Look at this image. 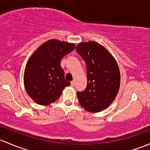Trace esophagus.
I'll use <instances>...</instances> for the list:
<instances>
[{"label": "esophagus", "instance_id": "esophagus-1", "mask_svg": "<svg viewBox=\"0 0 150 150\" xmlns=\"http://www.w3.org/2000/svg\"><path fill=\"white\" fill-rule=\"evenodd\" d=\"M71 86H75V80H72V82H71Z\"/></svg>", "mask_w": 150, "mask_h": 150}]
</instances>
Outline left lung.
<instances>
[{"mask_svg": "<svg viewBox=\"0 0 150 150\" xmlns=\"http://www.w3.org/2000/svg\"><path fill=\"white\" fill-rule=\"evenodd\" d=\"M75 50L87 69V87L77 93L80 105L88 112H100L112 103L119 92V65L112 54L98 42L80 43Z\"/></svg>", "mask_w": 150, "mask_h": 150, "instance_id": "1", "label": "left lung"}]
</instances>
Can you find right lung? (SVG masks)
<instances>
[{"mask_svg":"<svg viewBox=\"0 0 150 150\" xmlns=\"http://www.w3.org/2000/svg\"><path fill=\"white\" fill-rule=\"evenodd\" d=\"M73 43L50 39L31 54L26 64L23 83L35 103L47 105L56 101L70 83L64 79L61 59L75 49Z\"/></svg>","mask_w":150,"mask_h":150,"instance_id":"1","label":"right lung"}]
</instances>
